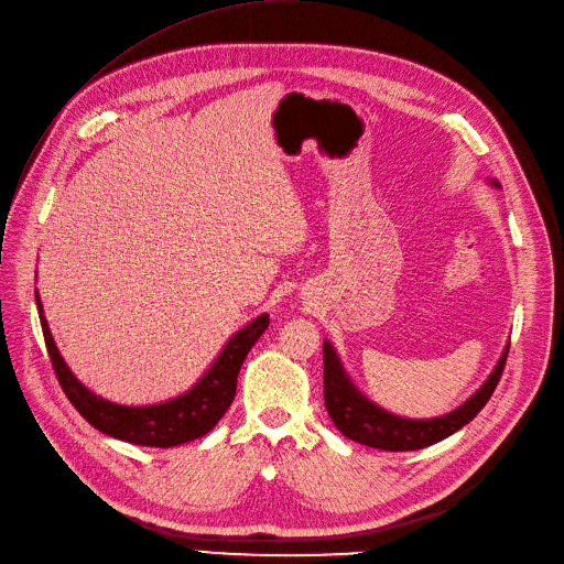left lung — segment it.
Segmentation results:
<instances>
[{
	"label": "left lung",
	"instance_id": "8db88e82",
	"mask_svg": "<svg viewBox=\"0 0 564 564\" xmlns=\"http://www.w3.org/2000/svg\"><path fill=\"white\" fill-rule=\"evenodd\" d=\"M492 183L499 185L497 181ZM506 358L508 349L490 373V379L458 410L435 420H403L365 399L349 381L333 347L324 343V403L333 424L345 437L365 446L383 448V452H417V448L431 446L460 431L478 415L501 381Z\"/></svg>",
	"mask_w": 564,
	"mask_h": 564
}]
</instances>
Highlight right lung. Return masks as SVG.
I'll return each instance as SVG.
<instances>
[{
  "mask_svg": "<svg viewBox=\"0 0 564 564\" xmlns=\"http://www.w3.org/2000/svg\"><path fill=\"white\" fill-rule=\"evenodd\" d=\"M35 306L37 315H41V326L45 335L47 354L52 360V367L56 371V379L69 399V403L82 412V417L93 424L97 431L118 437L131 444L142 446H178L191 440H197L206 435L221 417L224 412L229 410L236 386H238V373L240 367L251 351V347L258 343V337L265 333L270 317L260 315L245 328H240L229 345L224 347L219 358L213 362V367L204 373V379L191 390L172 401L156 403V405H118L110 403L90 390H86L74 373L63 362L54 337L50 333L47 319L43 315L41 296L35 294Z\"/></svg>",
  "mask_w": 564,
  "mask_h": 564,
  "instance_id": "obj_1",
  "label": "right lung"
}]
</instances>
